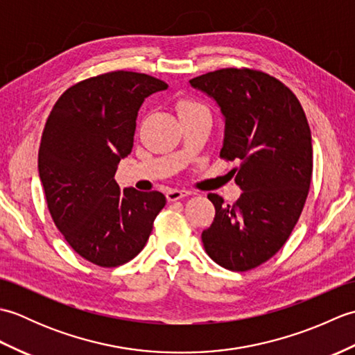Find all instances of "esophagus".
I'll use <instances>...</instances> for the list:
<instances>
[{
  "label": "esophagus",
  "mask_w": 355,
  "mask_h": 355,
  "mask_svg": "<svg viewBox=\"0 0 355 355\" xmlns=\"http://www.w3.org/2000/svg\"><path fill=\"white\" fill-rule=\"evenodd\" d=\"M187 195H192V192H189V191H180V189H171V191L166 192V198H168V201H177L180 198L187 197Z\"/></svg>",
  "instance_id": "obj_1"
}]
</instances>
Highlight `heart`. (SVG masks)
<instances>
[{
    "mask_svg": "<svg viewBox=\"0 0 355 355\" xmlns=\"http://www.w3.org/2000/svg\"><path fill=\"white\" fill-rule=\"evenodd\" d=\"M177 110L182 117L195 114V112H209V110L205 107V105L192 99H180L177 102Z\"/></svg>",
    "mask_w": 355,
    "mask_h": 355,
    "instance_id": "heart-1",
    "label": "heart"
}]
</instances>
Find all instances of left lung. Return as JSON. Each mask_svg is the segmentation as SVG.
<instances>
[{
	"label": "left lung",
	"instance_id": "left-lung-1",
	"mask_svg": "<svg viewBox=\"0 0 355 355\" xmlns=\"http://www.w3.org/2000/svg\"><path fill=\"white\" fill-rule=\"evenodd\" d=\"M214 97L225 122L220 157L243 189L233 206L216 193L206 253L218 266L247 271L275 256L299 221L313 175L311 131L291 89L253 69H221L189 80Z\"/></svg>",
	"mask_w": 355,
	"mask_h": 355
}]
</instances>
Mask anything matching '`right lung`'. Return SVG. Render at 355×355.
<instances>
[{
  "label": "right lung",
  "instance_id": "right-lung-1",
  "mask_svg": "<svg viewBox=\"0 0 355 355\" xmlns=\"http://www.w3.org/2000/svg\"><path fill=\"white\" fill-rule=\"evenodd\" d=\"M166 82L110 71L70 87L45 122L37 169L58 230L82 258L119 267L137 256L166 205L162 192L120 191L117 166L132 150L145 97Z\"/></svg>",
  "mask_w": 355,
  "mask_h": 355
}]
</instances>
